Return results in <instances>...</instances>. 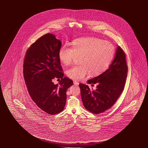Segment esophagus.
<instances>
[{
	"mask_svg": "<svg viewBox=\"0 0 148 148\" xmlns=\"http://www.w3.org/2000/svg\"><path fill=\"white\" fill-rule=\"evenodd\" d=\"M74 84L76 85V86H78V85H79V83H78L77 82H76V81H75V82H74Z\"/></svg>",
	"mask_w": 148,
	"mask_h": 148,
	"instance_id": "esophagus-1",
	"label": "esophagus"
}]
</instances>
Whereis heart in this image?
Masks as SVG:
<instances>
[{"mask_svg": "<svg viewBox=\"0 0 148 148\" xmlns=\"http://www.w3.org/2000/svg\"><path fill=\"white\" fill-rule=\"evenodd\" d=\"M114 47L109 42L100 39L87 38L72 42V47L61 46L58 57L62 63L70 65L77 57H80L78 66L68 69L66 74L75 80L84 79L89 73L96 75L102 73L108 66L113 58Z\"/></svg>", "mask_w": 148, "mask_h": 148, "instance_id": "b5f03b06", "label": "heart"}]
</instances>
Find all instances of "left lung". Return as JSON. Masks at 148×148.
<instances>
[{
    "instance_id": "8db88e82",
    "label": "left lung",
    "mask_w": 148,
    "mask_h": 148,
    "mask_svg": "<svg viewBox=\"0 0 148 148\" xmlns=\"http://www.w3.org/2000/svg\"><path fill=\"white\" fill-rule=\"evenodd\" d=\"M127 73L125 55L118 46L114 59L108 69L88 80V84L97 85L96 89L91 91L88 85H79L85 108L93 114H99L113 106L123 90Z\"/></svg>"
}]
</instances>
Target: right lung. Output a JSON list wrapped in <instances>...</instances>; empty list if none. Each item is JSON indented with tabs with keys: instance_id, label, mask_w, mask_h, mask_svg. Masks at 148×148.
<instances>
[{
	"instance_id": "1",
	"label": "right lung",
	"mask_w": 148,
	"mask_h": 148,
	"mask_svg": "<svg viewBox=\"0 0 148 148\" xmlns=\"http://www.w3.org/2000/svg\"><path fill=\"white\" fill-rule=\"evenodd\" d=\"M61 42L51 34L38 39L27 51L23 65L24 77L29 95L40 109L53 115L64 109L66 92L73 81L63 77L58 53ZM61 78L59 84L52 82Z\"/></svg>"
}]
</instances>
